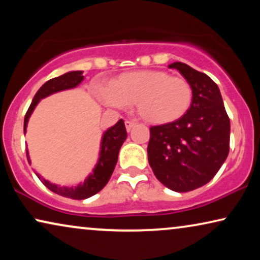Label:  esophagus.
Wrapping results in <instances>:
<instances>
[{"label": "esophagus", "instance_id": "34e87169", "mask_svg": "<svg viewBox=\"0 0 260 260\" xmlns=\"http://www.w3.org/2000/svg\"><path fill=\"white\" fill-rule=\"evenodd\" d=\"M136 125V122L134 120H125V126H126V131H130L133 127Z\"/></svg>", "mask_w": 260, "mask_h": 260}]
</instances>
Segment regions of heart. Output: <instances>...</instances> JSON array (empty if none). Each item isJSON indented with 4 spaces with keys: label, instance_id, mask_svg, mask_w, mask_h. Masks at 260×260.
Returning <instances> with one entry per match:
<instances>
[{
    "label": "heart",
    "instance_id": "obj_1",
    "mask_svg": "<svg viewBox=\"0 0 260 260\" xmlns=\"http://www.w3.org/2000/svg\"><path fill=\"white\" fill-rule=\"evenodd\" d=\"M98 94L113 108L136 105L138 115L155 125L182 118L193 103V88L186 78L159 70L120 74L110 86L99 87Z\"/></svg>",
    "mask_w": 260,
    "mask_h": 260
}]
</instances>
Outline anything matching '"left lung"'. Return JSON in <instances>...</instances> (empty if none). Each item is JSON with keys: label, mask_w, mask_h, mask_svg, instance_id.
Wrapping results in <instances>:
<instances>
[{"label": "left lung", "mask_w": 260, "mask_h": 260, "mask_svg": "<svg viewBox=\"0 0 260 260\" xmlns=\"http://www.w3.org/2000/svg\"><path fill=\"white\" fill-rule=\"evenodd\" d=\"M193 88V103L182 118L150 127L148 159L159 182L179 193L208 183L230 151L231 123L219 87L207 74L174 62Z\"/></svg>", "instance_id": "8db88e82"}]
</instances>
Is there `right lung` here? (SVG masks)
<instances>
[{"mask_svg": "<svg viewBox=\"0 0 260 260\" xmlns=\"http://www.w3.org/2000/svg\"><path fill=\"white\" fill-rule=\"evenodd\" d=\"M84 79L83 72L81 71H73V72H69L62 74V76L53 78V79L48 80L47 83H45L42 86L39 88L37 94L34 95L31 104L28 108L26 116H24V124H23V130L26 133V127L28 119L33 112V110L40 99L47 97V95L55 93V92L67 90V88L76 87L78 84H80ZM126 129L125 124H124L123 119H119L117 122L116 125L106 131L103 136L102 141V150H101V157L98 159L97 166L93 170V173L85 180L83 184H79L77 187H59L56 184L49 183L48 181H46L44 177L37 174L39 179L41 180V182L48 188L49 190L54 191V193L61 195V197L73 199V200H84L92 197V195L97 194L98 191H101L103 188L106 186V183L109 182L110 177H111L113 169H115L117 159H118V152L119 149L124 143V141L126 140ZM27 159L30 163L29 156H28L27 151Z\"/></svg>", "mask_w": 260, "mask_h": 260, "instance_id": "add662e5", "label": "right lung"}]
</instances>
